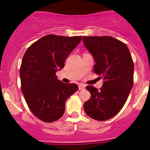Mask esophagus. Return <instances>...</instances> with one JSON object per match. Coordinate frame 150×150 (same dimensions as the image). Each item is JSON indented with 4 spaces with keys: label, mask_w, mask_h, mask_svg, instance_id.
I'll return each mask as SVG.
<instances>
[{
    "label": "esophagus",
    "mask_w": 150,
    "mask_h": 150,
    "mask_svg": "<svg viewBox=\"0 0 150 150\" xmlns=\"http://www.w3.org/2000/svg\"><path fill=\"white\" fill-rule=\"evenodd\" d=\"M78 88L80 90H82V89H85V85H83V84H79L78 85Z\"/></svg>",
    "instance_id": "1"
}]
</instances>
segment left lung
<instances>
[{
	"label": "left lung",
	"instance_id": "obj_1",
	"mask_svg": "<svg viewBox=\"0 0 150 150\" xmlns=\"http://www.w3.org/2000/svg\"><path fill=\"white\" fill-rule=\"evenodd\" d=\"M84 45L94 58V73L104 77L100 89L88 85L91 97L84 104L94 120L115 116L126 102L133 85L134 63L128 46L111 37H83Z\"/></svg>",
	"mask_w": 150,
	"mask_h": 150
}]
</instances>
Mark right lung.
<instances>
[{
  "instance_id": "add662e5",
  "label": "right lung",
  "mask_w": 150,
  "mask_h": 150,
  "mask_svg": "<svg viewBox=\"0 0 150 150\" xmlns=\"http://www.w3.org/2000/svg\"><path fill=\"white\" fill-rule=\"evenodd\" d=\"M81 39L49 34L32 44L24 55L20 70L22 92L30 111L42 121L61 118L67 99L78 89L75 84L58 80L56 73L64 68Z\"/></svg>"
}]
</instances>
